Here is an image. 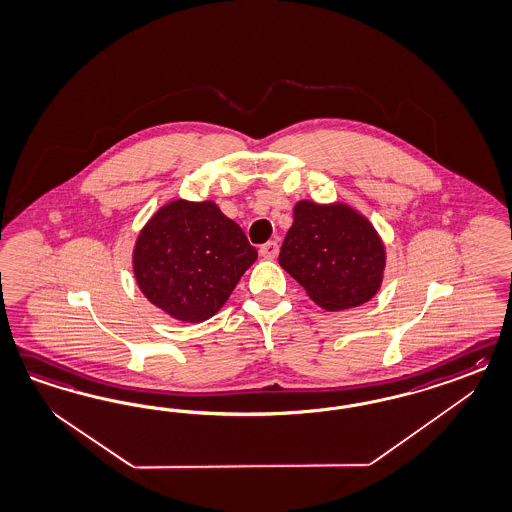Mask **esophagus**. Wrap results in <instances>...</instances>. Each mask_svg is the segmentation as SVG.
<instances>
[{"instance_id": "obj_1", "label": "esophagus", "mask_w": 512, "mask_h": 512, "mask_svg": "<svg viewBox=\"0 0 512 512\" xmlns=\"http://www.w3.org/2000/svg\"><path fill=\"white\" fill-rule=\"evenodd\" d=\"M277 254H279L277 241H267L260 247V256H264L265 260H273V258H277Z\"/></svg>"}]
</instances>
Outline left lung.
Listing matches in <instances>:
<instances>
[{
    "instance_id": "1",
    "label": "left lung",
    "mask_w": 512,
    "mask_h": 512,
    "mask_svg": "<svg viewBox=\"0 0 512 512\" xmlns=\"http://www.w3.org/2000/svg\"><path fill=\"white\" fill-rule=\"evenodd\" d=\"M279 264L324 311H347L373 299L386 267V248L369 218L343 201L294 205V224Z\"/></svg>"
}]
</instances>
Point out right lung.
Returning a JSON list of instances; mask_svg holds the SVG:
<instances>
[{
    "instance_id": "right-lung-1",
    "label": "right lung",
    "mask_w": 512,
    "mask_h": 512,
    "mask_svg": "<svg viewBox=\"0 0 512 512\" xmlns=\"http://www.w3.org/2000/svg\"><path fill=\"white\" fill-rule=\"evenodd\" d=\"M243 230L215 201L173 199L139 231L133 275L143 296L171 318L198 324L215 316L256 262Z\"/></svg>"
}]
</instances>
